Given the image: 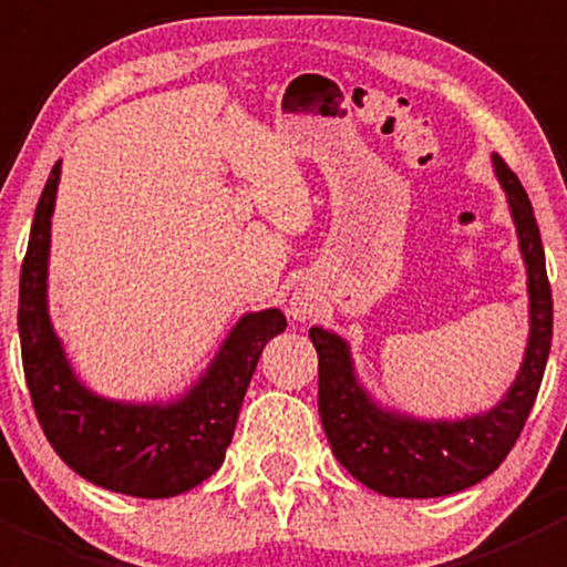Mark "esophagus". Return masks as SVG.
<instances>
[{
    "mask_svg": "<svg viewBox=\"0 0 567 567\" xmlns=\"http://www.w3.org/2000/svg\"><path fill=\"white\" fill-rule=\"evenodd\" d=\"M288 312L293 316V320H301V323H305V320L312 318L316 307H312L310 299H305V296H293V299H290V310Z\"/></svg>",
    "mask_w": 567,
    "mask_h": 567,
    "instance_id": "1",
    "label": "esophagus"
}]
</instances>
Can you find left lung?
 <instances>
[{
  "label": "left lung",
  "mask_w": 567,
  "mask_h": 567,
  "mask_svg": "<svg viewBox=\"0 0 567 567\" xmlns=\"http://www.w3.org/2000/svg\"><path fill=\"white\" fill-rule=\"evenodd\" d=\"M491 164L516 225L529 296L527 348L502 400L458 420L398 411L362 384L346 337L323 326L310 329L318 351V411L331 453L359 483L394 499L458 494L488 477L516 444L540 390L554 323L546 255L524 186L496 153H491Z\"/></svg>",
  "instance_id": "1"
}]
</instances>
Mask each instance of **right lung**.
<instances>
[{"instance_id": "right-lung-1", "label": "right lung", "mask_w": 567, "mask_h": 567, "mask_svg": "<svg viewBox=\"0 0 567 567\" xmlns=\"http://www.w3.org/2000/svg\"><path fill=\"white\" fill-rule=\"evenodd\" d=\"M60 175L56 162L38 199L19 290L21 359L38 422L56 455L93 485L140 499L177 496L225 463L257 359L288 320L277 307L244 312L199 379L169 400L136 403L93 392L73 370L49 316Z\"/></svg>"}]
</instances>
